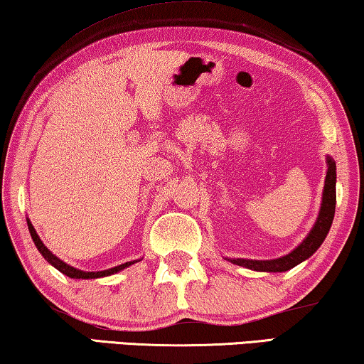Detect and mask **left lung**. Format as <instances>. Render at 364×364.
<instances>
[{"instance_id":"obj_1","label":"left lung","mask_w":364,"mask_h":364,"mask_svg":"<svg viewBox=\"0 0 364 364\" xmlns=\"http://www.w3.org/2000/svg\"><path fill=\"white\" fill-rule=\"evenodd\" d=\"M328 170L327 176H325V186H323V196H322V208L318 213L316 225L312 227L311 234L306 237L299 247L296 250H292L286 257H281L278 259H230L232 263L238 264V267H245L255 271H269V273H281V271H287L294 268L296 264H299L304 259H307L312 253H316L318 247L322 245V242L327 237L330 225H332L333 215H335V203H337V193H335V183H337V166L335 161L327 159Z\"/></svg>"}]
</instances>
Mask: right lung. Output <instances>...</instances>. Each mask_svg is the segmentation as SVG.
Returning a JSON list of instances; mask_svg holds the SVG:
<instances>
[{"mask_svg": "<svg viewBox=\"0 0 364 364\" xmlns=\"http://www.w3.org/2000/svg\"><path fill=\"white\" fill-rule=\"evenodd\" d=\"M27 227H29V232H31V237H32V240H34V243H36V247H37V250H39L41 253H42V257L47 259L48 263L52 264V267H55L58 271H60V273H63L65 276H68V278H73V279H93V278H102V276H109V274H114V273H117V271H121V269H124V268H127V267H130V264H132L134 262H129V263H124V264H119V267H114V268H111V269H105V271H81V269H77V268H73V267H70V264H67V263H63L62 259H58L55 255H53L50 250H48V248L43 245L42 243V240L39 238V235H37V232H36V229H34V225L31 224L29 220H27Z\"/></svg>", "mask_w": 364, "mask_h": 364, "instance_id": "add662e5", "label": "right lung"}]
</instances>
